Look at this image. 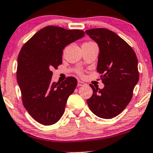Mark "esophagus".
<instances>
[{"label":"esophagus","instance_id":"34e87169","mask_svg":"<svg viewBox=\"0 0 153 153\" xmlns=\"http://www.w3.org/2000/svg\"><path fill=\"white\" fill-rule=\"evenodd\" d=\"M86 83H84V82H82V81H80V80H79L78 82H77V86H86Z\"/></svg>","mask_w":153,"mask_h":153}]
</instances>
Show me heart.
<instances>
[{
  "mask_svg": "<svg viewBox=\"0 0 153 153\" xmlns=\"http://www.w3.org/2000/svg\"><path fill=\"white\" fill-rule=\"evenodd\" d=\"M88 43H93V42H88Z\"/></svg>",
  "mask_w": 153,
  "mask_h": 153,
  "instance_id": "heart-1",
  "label": "heart"
}]
</instances>
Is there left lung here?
Wrapping results in <instances>:
<instances>
[{"label": "left lung", "instance_id": "1", "mask_svg": "<svg viewBox=\"0 0 153 153\" xmlns=\"http://www.w3.org/2000/svg\"><path fill=\"white\" fill-rule=\"evenodd\" d=\"M99 46L97 70L103 74L104 88L90 84L93 95L87 99L90 110L99 117L110 119L125 110L139 80L137 59L133 50L115 33L106 28L86 30Z\"/></svg>", "mask_w": 153, "mask_h": 153}]
</instances>
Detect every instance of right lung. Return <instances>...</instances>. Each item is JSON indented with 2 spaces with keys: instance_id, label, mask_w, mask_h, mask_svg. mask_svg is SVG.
<instances>
[{
  "instance_id": "add662e5",
  "label": "right lung",
  "mask_w": 153,
  "mask_h": 153,
  "mask_svg": "<svg viewBox=\"0 0 153 153\" xmlns=\"http://www.w3.org/2000/svg\"><path fill=\"white\" fill-rule=\"evenodd\" d=\"M84 37V31L48 26L23 45L18 58L17 80L24 108L41 124L51 125L63 115L67 99L76 89L74 77L52 82L53 68L62 64L67 45Z\"/></svg>"
}]
</instances>
